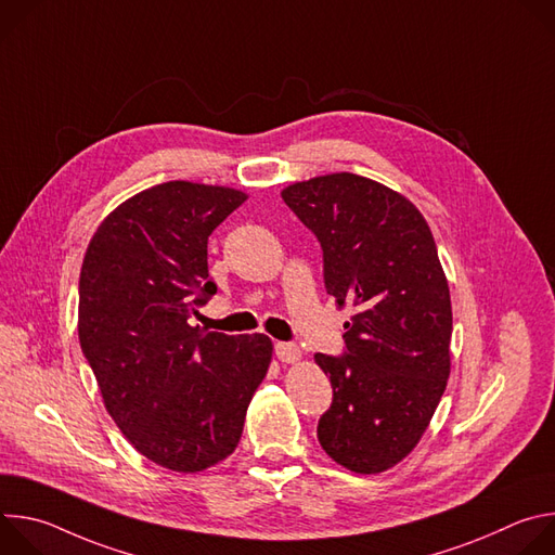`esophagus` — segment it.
Here are the masks:
<instances>
[{
	"instance_id": "34e87169",
	"label": "esophagus",
	"mask_w": 555,
	"mask_h": 555,
	"mask_svg": "<svg viewBox=\"0 0 555 555\" xmlns=\"http://www.w3.org/2000/svg\"><path fill=\"white\" fill-rule=\"evenodd\" d=\"M274 353H276V358L281 362H287V364L300 360V349L296 345H292V343H276L274 345Z\"/></svg>"
}]
</instances>
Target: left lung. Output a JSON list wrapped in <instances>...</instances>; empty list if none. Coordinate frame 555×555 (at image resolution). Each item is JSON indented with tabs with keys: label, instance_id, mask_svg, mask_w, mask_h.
I'll use <instances>...</instances> for the list:
<instances>
[{
	"label": "left lung",
	"instance_id": "1",
	"mask_svg": "<svg viewBox=\"0 0 555 555\" xmlns=\"http://www.w3.org/2000/svg\"><path fill=\"white\" fill-rule=\"evenodd\" d=\"M281 197L321 242L327 294L356 307L345 356H313L334 388L319 441L351 472H384L420 443L450 375L452 305L433 232L404 195L353 173Z\"/></svg>",
	"mask_w": 555,
	"mask_h": 555
}]
</instances>
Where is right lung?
I'll return each mask as SVG.
<instances>
[{
	"mask_svg": "<svg viewBox=\"0 0 555 555\" xmlns=\"http://www.w3.org/2000/svg\"><path fill=\"white\" fill-rule=\"evenodd\" d=\"M248 199L228 186L165 182L114 208L78 281V340L129 443L173 472L234 452L270 360L263 334L191 325L215 292L210 232Z\"/></svg>",
	"mask_w": 555,
	"mask_h": 555,
	"instance_id": "right-lung-1",
	"label": "right lung"
}]
</instances>
